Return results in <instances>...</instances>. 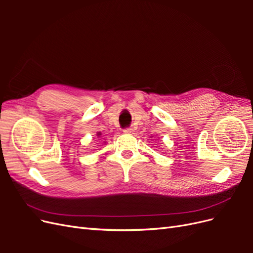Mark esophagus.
<instances>
[{
    "label": "esophagus",
    "instance_id": "1",
    "mask_svg": "<svg viewBox=\"0 0 253 253\" xmlns=\"http://www.w3.org/2000/svg\"><path fill=\"white\" fill-rule=\"evenodd\" d=\"M124 133L126 134H134V129L132 127H126L124 129Z\"/></svg>",
    "mask_w": 253,
    "mask_h": 253
}]
</instances>
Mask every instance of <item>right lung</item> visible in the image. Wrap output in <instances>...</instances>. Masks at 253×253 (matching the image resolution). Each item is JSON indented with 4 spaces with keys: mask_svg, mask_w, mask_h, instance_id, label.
<instances>
[{
    "mask_svg": "<svg viewBox=\"0 0 253 253\" xmlns=\"http://www.w3.org/2000/svg\"><path fill=\"white\" fill-rule=\"evenodd\" d=\"M98 135H100V134H98Z\"/></svg>",
    "mask_w": 253,
    "mask_h": 253,
    "instance_id": "obj_1",
    "label": "right lung"
}]
</instances>
